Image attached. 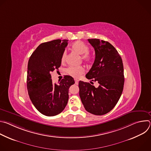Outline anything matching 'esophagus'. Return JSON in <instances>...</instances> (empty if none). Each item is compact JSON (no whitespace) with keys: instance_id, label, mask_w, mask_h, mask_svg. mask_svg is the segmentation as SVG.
<instances>
[{"instance_id":"esophagus-1","label":"esophagus","mask_w":151,"mask_h":151,"mask_svg":"<svg viewBox=\"0 0 151 151\" xmlns=\"http://www.w3.org/2000/svg\"><path fill=\"white\" fill-rule=\"evenodd\" d=\"M78 83H79V81L77 79H75V84L78 85Z\"/></svg>"}]
</instances>
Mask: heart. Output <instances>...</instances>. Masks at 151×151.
<instances>
[{"instance_id":"b5f03b06","label":"heart","mask_w":151,"mask_h":151,"mask_svg":"<svg viewBox=\"0 0 151 151\" xmlns=\"http://www.w3.org/2000/svg\"><path fill=\"white\" fill-rule=\"evenodd\" d=\"M72 50L81 55V58L85 63H89L92 61L93 57L88 52L89 47L88 45L85 44L83 42L81 41H76L74 42L72 45ZM66 54L64 52L61 56V61L64 62L66 60ZM67 73L70 76L75 78H79L85 72V69L82 66H70L66 69Z\"/></svg>"}]
</instances>
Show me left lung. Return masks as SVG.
Returning a JSON list of instances; mask_svg holds the SVG:
<instances>
[{
  "instance_id": "1",
  "label": "left lung",
  "mask_w": 151,
  "mask_h": 151,
  "mask_svg": "<svg viewBox=\"0 0 151 151\" xmlns=\"http://www.w3.org/2000/svg\"><path fill=\"white\" fill-rule=\"evenodd\" d=\"M96 57L86 78L97 82L96 88L90 83L79 81V96L87 112L103 115L109 112L118 103L124 84V67L119 53L109 42L88 39Z\"/></svg>"
}]
</instances>
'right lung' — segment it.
Instances as JSON below:
<instances>
[{
    "mask_svg": "<svg viewBox=\"0 0 151 151\" xmlns=\"http://www.w3.org/2000/svg\"><path fill=\"white\" fill-rule=\"evenodd\" d=\"M68 40L56 39L42 43L31 55L27 66V88L30 99L42 114L52 116L65 108L69 89L75 83L72 76H65L59 83H53L51 73L58 69Z\"/></svg>",
    "mask_w": 151,
    "mask_h": 151,
    "instance_id": "obj_1",
    "label": "right lung"
}]
</instances>
